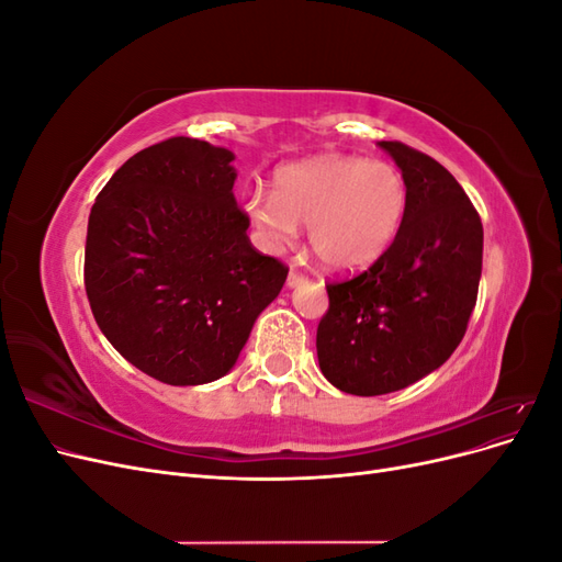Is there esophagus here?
Returning a JSON list of instances; mask_svg holds the SVG:
<instances>
[{
	"mask_svg": "<svg viewBox=\"0 0 562 562\" xmlns=\"http://www.w3.org/2000/svg\"><path fill=\"white\" fill-rule=\"evenodd\" d=\"M300 283H304V277L300 274V271H293V269H291V274H288V279H285V285H288V288H297Z\"/></svg>",
	"mask_w": 562,
	"mask_h": 562,
	"instance_id": "esophagus-1",
	"label": "esophagus"
}]
</instances>
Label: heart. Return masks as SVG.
<instances>
[{
  "label": "heart",
  "instance_id": "b5f03b06",
  "mask_svg": "<svg viewBox=\"0 0 562 562\" xmlns=\"http://www.w3.org/2000/svg\"><path fill=\"white\" fill-rule=\"evenodd\" d=\"M407 182L396 166L349 155L283 164L271 196H246L244 213L267 246H288L307 227L316 262L333 274L375 265L396 241L407 215Z\"/></svg>",
  "mask_w": 562,
  "mask_h": 562
}]
</instances>
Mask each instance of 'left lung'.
Returning <instances> with one entry per match:
<instances>
[{
	"mask_svg": "<svg viewBox=\"0 0 562 562\" xmlns=\"http://www.w3.org/2000/svg\"><path fill=\"white\" fill-rule=\"evenodd\" d=\"M380 147L407 182L396 241L363 274L328 283L318 366L345 394L382 396L443 366L467 333L483 269V225L448 168L403 143Z\"/></svg>",
	"mask_w": 562,
	"mask_h": 562,
	"instance_id": "1",
	"label": "left lung"
}]
</instances>
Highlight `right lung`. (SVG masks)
I'll return each mask as SVG.
<instances>
[{
	"instance_id": "obj_1",
	"label": "right lung",
	"mask_w": 562,
	"mask_h": 562,
	"mask_svg": "<svg viewBox=\"0 0 562 562\" xmlns=\"http://www.w3.org/2000/svg\"><path fill=\"white\" fill-rule=\"evenodd\" d=\"M234 151L171 138L133 155L98 194L83 281L110 345L173 386L225 378L288 269L248 239Z\"/></svg>"
}]
</instances>
